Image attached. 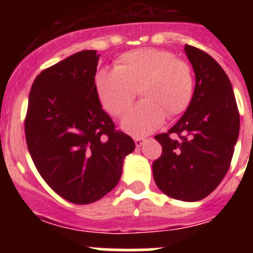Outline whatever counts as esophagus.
<instances>
[{
    "label": "esophagus",
    "mask_w": 253,
    "mask_h": 253,
    "mask_svg": "<svg viewBox=\"0 0 253 253\" xmlns=\"http://www.w3.org/2000/svg\"><path fill=\"white\" fill-rule=\"evenodd\" d=\"M144 142H146L144 138H134V143H135V146L137 147H142L143 144H144Z\"/></svg>",
    "instance_id": "obj_1"
}]
</instances>
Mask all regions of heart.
Listing matches in <instances>:
<instances>
[{
  "instance_id": "1",
  "label": "heart",
  "mask_w": 253,
  "mask_h": 253,
  "mask_svg": "<svg viewBox=\"0 0 253 253\" xmlns=\"http://www.w3.org/2000/svg\"><path fill=\"white\" fill-rule=\"evenodd\" d=\"M93 84L102 107L114 116L128 110L139 91L143 100L122 122L123 130L135 137L160 128L166 114L172 118L184 113L194 93L189 64L156 48L126 51L116 59L115 69H100Z\"/></svg>"
}]
</instances>
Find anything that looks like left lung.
Listing matches in <instances>:
<instances>
[{
    "label": "left lung",
    "instance_id": "8db88e82",
    "mask_svg": "<svg viewBox=\"0 0 253 253\" xmlns=\"http://www.w3.org/2000/svg\"><path fill=\"white\" fill-rule=\"evenodd\" d=\"M185 53L195 73L193 99L167 133L154 137L162 154L152 169L163 194L199 202L216 189L228 172L240 134V114L231 81L218 62L195 46L185 45Z\"/></svg>",
    "mask_w": 253,
    "mask_h": 253
}]
</instances>
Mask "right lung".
<instances>
[{"instance_id":"right-lung-1","label":"right lung","mask_w":253,"mask_h":253,"mask_svg":"<svg viewBox=\"0 0 253 253\" xmlns=\"http://www.w3.org/2000/svg\"><path fill=\"white\" fill-rule=\"evenodd\" d=\"M100 54L82 50L44 69L29 93L25 135L40 176L73 204H90L122 177L135 143L115 130L95 91Z\"/></svg>"}]
</instances>
